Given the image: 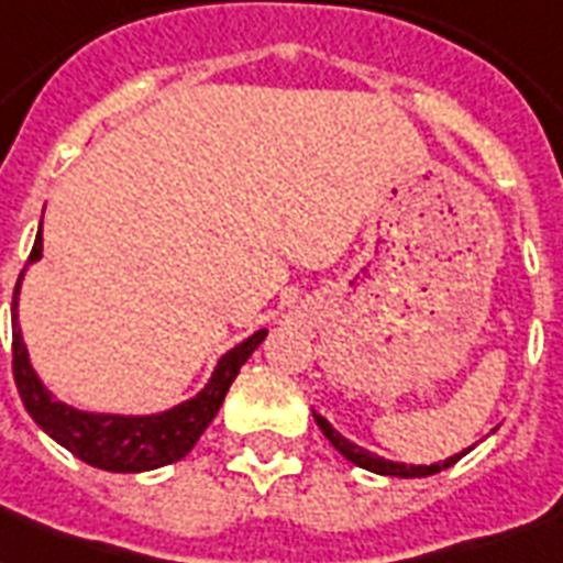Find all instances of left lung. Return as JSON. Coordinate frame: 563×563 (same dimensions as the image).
<instances>
[{
  "instance_id": "1",
  "label": "left lung",
  "mask_w": 563,
  "mask_h": 563,
  "mask_svg": "<svg viewBox=\"0 0 563 563\" xmlns=\"http://www.w3.org/2000/svg\"><path fill=\"white\" fill-rule=\"evenodd\" d=\"M312 415H316V411H312ZM316 423H318V427H321V432H324V435H327V441H330V444H333L335 450H339V453H342L344 459H347V462H353V464H356V467H365V471L383 473V476H402V479H418V476H432V473H441V471H446V467H453V464L459 462L462 455H467V450H471V446H467L464 453L450 455V459H444V462H441V464H429V467L418 464V467H415V464L385 462V459H379V455H374V453H368V450H362V446L351 444V441L339 435V432H335V429L330 427V423H327L324 418H321V415H316Z\"/></svg>"
}]
</instances>
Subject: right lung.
Returning a JSON list of instances; mask_svg holds the SVG:
<instances>
[{
	"label": "right lung",
	"instance_id": "1",
	"mask_svg": "<svg viewBox=\"0 0 563 563\" xmlns=\"http://www.w3.org/2000/svg\"><path fill=\"white\" fill-rule=\"evenodd\" d=\"M43 228V221H40ZM43 254V233H37L34 247H31L29 263L40 260ZM22 280V274H20ZM20 280L13 289L11 324H13V383L20 391V400L25 406L34 423L46 435H52L69 453L78 455L81 462L113 473H143L163 467L184 459L195 446V441L210 427L216 411L221 409V400L228 394L230 383L236 379L239 368L245 365L247 356L260 347L265 339V330L254 333L233 351H228L216 365V374L207 383L198 397L180 402L175 409L163 415H148V418H122V415H90L78 411L66 402L55 400L52 394L40 385L37 374L31 371L29 353L22 344L20 324H16V295H20Z\"/></svg>",
	"mask_w": 563,
	"mask_h": 563
}]
</instances>
